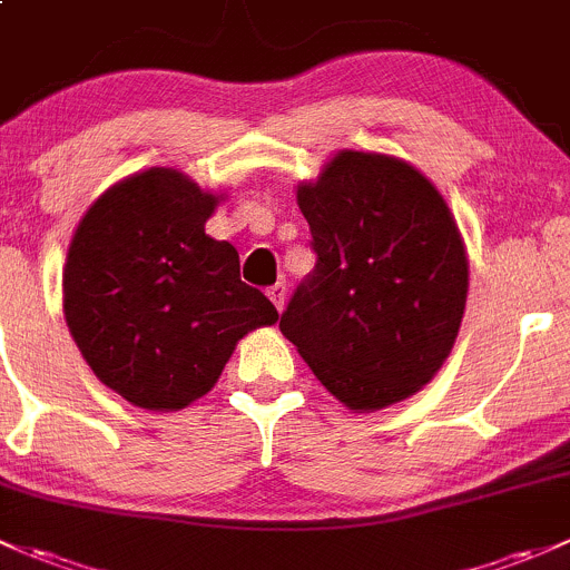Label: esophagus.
Returning a JSON list of instances; mask_svg holds the SVG:
<instances>
[{"label":"esophagus","mask_w":570,"mask_h":570,"mask_svg":"<svg viewBox=\"0 0 570 570\" xmlns=\"http://www.w3.org/2000/svg\"><path fill=\"white\" fill-rule=\"evenodd\" d=\"M268 298H272L274 307H277L279 313H283V309H285V302H287V287H285L283 283L272 285V287H268Z\"/></svg>","instance_id":"obj_1"}]
</instances>
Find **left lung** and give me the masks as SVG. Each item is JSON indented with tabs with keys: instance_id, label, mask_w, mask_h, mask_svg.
Masks as SVG:
<instances>
[{
	"instance_id": "8db88e82",
	"label": "left lung",
	"mask_w": 570,
	"mask_h": 570,
	"mask_svg": "<svg viewBox=\"0 0 570 570\" xmlns=\"http://www.w3.org/2000/svg\"><path fill=\"white\" fill-rule=\"evenodd\" d=\"M315 268L279 328L356 412L414 395L459 334L469 263L448 203L412 164L343 150L298 186Z\"/></svg>"
}]
</instances>
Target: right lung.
I'll list each match as a JSON object with an SVG mask.
<instances>
[{"label":"right lung","mask_w":570,"mask_h":570,"mask_svg":"<svg viewBox=\"0 0 570 570\" xmlns=\"http://www.w3.org/2000/svg\"><path fill=\"white\" fill-rule=\"evenodd\" d=\"M216 203L184 173L154 167L98 197L70 242V334L92 373L139 409L189 406L246 332L279 321L238 277L236 246L205 236Z\"/></svg>","instance_id":"add662e5"}]
</instances>
